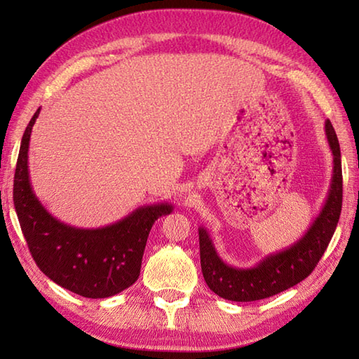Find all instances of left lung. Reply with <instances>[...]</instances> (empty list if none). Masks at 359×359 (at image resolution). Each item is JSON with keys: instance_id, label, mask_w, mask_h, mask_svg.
<instances>
[{"instance_id": "obj_1", "label": "left lung", "mask_w": 359, "mask_h": 359, "mask_svg": "<svg viewBox=\"0 0 359 359\" xmlns=\"http://www.w3.org/2000/svg\"><path fill=\"white\" fill-rule=\"evenodd\" d=\"M325 135L333 156L329 193L319 215L292 245L266 255L253 266H234L219 256L207 228L199 226L201 266L211 292L228 301H259L299 284L313 271L337 230L342 207L341 149L330 120L325 121Z\"/></svg>"}]
</instances>
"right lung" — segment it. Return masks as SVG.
Masks as SVG:
<instances>
[{
	"mask_svg": "<svg viewBox=\"0 0 359 359\" xmlns=\"http://www.w3.org/2000/svg\"><path fill=\"white\" fill-rule=\"evenodd\" d=\"M40 108L21 139L13 179V205L34 261L50 280L69 292L103 299L139 279L152 225L172 212L168 202L143 205L123 219L100 228L67 225L44 208L29 175V143Z\"/></svg>",
	"mask_w": 359,
	"mask_h": 359,
	"instance_id": "obj_1",
	"label": "right lung"
}]
</instances>
